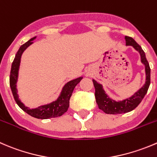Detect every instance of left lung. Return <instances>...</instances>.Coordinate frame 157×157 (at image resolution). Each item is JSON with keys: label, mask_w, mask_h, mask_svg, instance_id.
Returning <instances> with one entry per match:
<instances>
[{"label": "left lung", "mask_w": 157, "mask_h": 157, "mask_svg": "<svg viewBox=\"0 0 157 157\" xmlns=\"http://www.w3.org/2000/svg\"><path fill=\"white\" fill-rule=\"evenodd\" d=\"M126 45L132 46L140 54L141 63L145 66L146 82L144 86L138 90L133 96L125 100L116 101L111 99L105 93L103 86L97 83L95 80H93L94 87H95L96 102L98 105L99 109H102L105 113L107 114H121L128 113L134 109L140 103L144 96L147 93L150 84V68L148 61L146 58V55L142 48L130 36H125Z\"/></svg>", "instance_id": "8db88e82"}]
</instances>
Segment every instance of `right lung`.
<instances>
[{
  "instance_id": "1",
  "label": "right lung",
  "mask_w": 157,
  "mask_h": 157,
  "mask_svg": "<svg viewBox=\"0 0 157 157\" xmlns=\"http://www.w3.org/2000/svg\"><path fill=\"white\" fill-rule=\"evenodd\" d=\"M36 36L31 38L30 40L26 42L23 45H21L18 51L15 55L14 60L11 65V70H10V86L11 89L12 94H13V98L16 101L17 104L27 113L30 115L31 117L37 118V119H49V118H54V117H60L63 115L65 112H67L68 107L70 106V99H71L72 93L75 86L80 82L83 77H80L76 78L74 80L67 82L62 89L61 93L58 98L53 101L52 103H48L46 105L38 106L37 108L34 109H30L29 107L25 106V105L21 101L18 97L17 89V82L18 78V71H19L20 63H21V58L23 52L28 48L30 45L33 44V40H34Z\"/></svg>"
}]
</instances>
